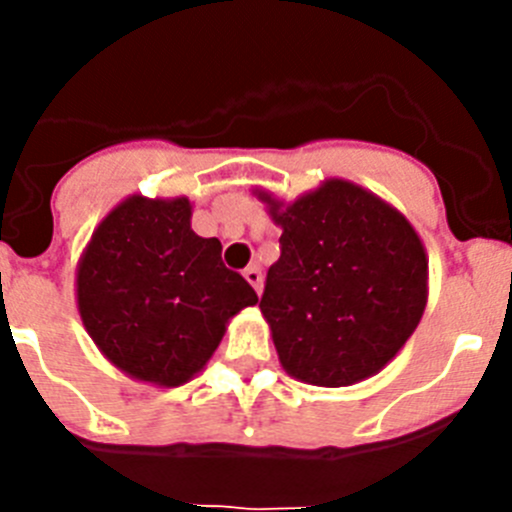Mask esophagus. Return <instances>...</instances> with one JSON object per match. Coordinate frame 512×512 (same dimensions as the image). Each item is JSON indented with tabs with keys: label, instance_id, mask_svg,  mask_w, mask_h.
Instances as JSON below:
<instances>
[{
	"label": "esophagus",
	"instance_id": "34e87169",
	"mask_svg": "<svg viewBox=\"0 0 512 512\" xmlns=\"http://www.w3.org/2000/svg\"><path fill=\"white\" fill-rule=\"evenodd\" d=\"M243 277H246V282L251 284V287L256 289V295H259V292H261V282H264L259 266H248V269L243 271Z\"/></svg>",
	"mask_w": 512,
	"mask_h": 512
}]
</instances>
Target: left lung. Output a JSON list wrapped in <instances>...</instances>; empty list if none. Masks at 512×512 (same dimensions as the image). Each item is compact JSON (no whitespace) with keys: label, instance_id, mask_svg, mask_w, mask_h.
Segmentation results:
<instances>
[{"label":"left lung","instance_id":"8db88e82","mask_svg":"<svg viewBox=\"0 0 512 512\" xmlns=\"http://www.w3.org/2000/svg\"><path fill=\"white\" fill-rule=\"evenodd\" d=\"M253 194L282 228L259 307L284 372L315 387L382 372L428 302V256L408 217L338 176L295 202Z\"/></svg>","mask_w":512,"mask_h":512}]
</instances>
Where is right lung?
<instances>
[{"instance_id":"1","label":"right lung","mask_w":512,"mask_h":512,"mask_svg":"<svg viewBox=\"0 0 512 512\" xmlns=\"http://www.w3.org/2000/svg\"><path fill=\"white\" fill-rule=\"evenodd\" d=\"M220 241L192 230L189 197L130 194L94 228L76 266V307L122 374L179 387L200 374L230 318L259 302L225 269Z\"/></svg>"}]
</instances>
